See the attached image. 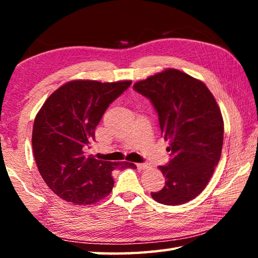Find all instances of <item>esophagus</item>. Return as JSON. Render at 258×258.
<instances>
[{
    "instance_id": "1",
    "label": "esophagus",
    "mask_w": 258,
    "mask_h": 258,
    "mask_svg": "<svg viewBox=\"0 0 258 258\" xmlns=\"http://www.w3.org/2000/svg\"><path fill=\"white\" fill-rule=\"evenodd\" d=\"M137 167L140 169V171H143V169L148 168V164H137Z\"/></svg>"
}]
</instances>
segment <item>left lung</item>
<instances>
[{
	"label": "left lung",
	"instance_id": "left-lung-1",
	"mask_svg": "<svg viewBox=\"0 0 258 258\" xmlns=\"http://www.w3.org/2000/svg\"><path fill=\"white\" fill-rule=\"evenodd\" d=\"M133 89L150 100L171 159L159 169L166 178L156 202L182 205L197 197L211 180L221 158L224 123L211 91L202 81L177 69H166Z\"/></svg>",
	"mask_w": 258,
	"mask_h": 258
}]
</instances>
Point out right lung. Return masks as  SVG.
<instances>
[{"instance_id": "obj_1", "label": "right lung", "mask_w": 258, "mask_h": 258, "mask_svg": "<svg viewBox=\"0 0 258 258\" xmlns=\"http://www.w3.org/2000/svg\"><path fill=\"white\" fill-rule=\"evenodd\" d=\"M131 84L68 82L47 98L35 117V161L47 186L61 199L75 205L97 203L112 190V171L137 168L127 161L113 163L87 155L104 111Z\"/></svg>"}]
</instances>
